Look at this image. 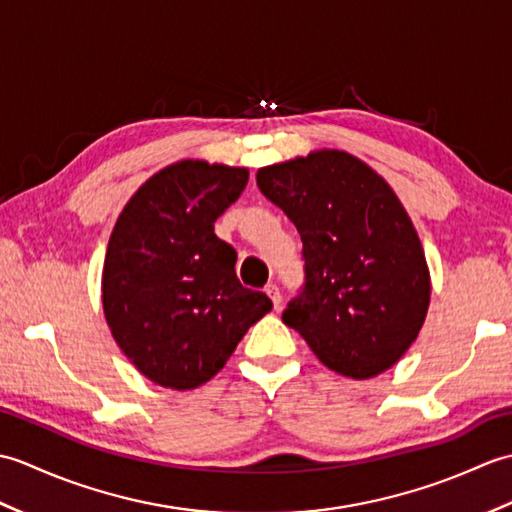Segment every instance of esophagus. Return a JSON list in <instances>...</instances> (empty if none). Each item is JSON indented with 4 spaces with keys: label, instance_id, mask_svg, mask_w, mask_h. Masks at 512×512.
Listing matches in <instances>:
<instances>
[{
    "label": "esophagus",
    "instance_id": "esophagus-1",
    "mask_svg": "<svg viewBox=\"0 0 512 512\" xmlns=\"http://www.w3.org/2000/svg\"><path fill=\"white\" fill-rule=\"evenodd\" d=\"M264 290H266V295L273 299V306L279 310L281 308V290H279V286L277 284H268Z\"/></svg>",
    "mask_w": 512,
    "mask_h": 512
}]
</instances>
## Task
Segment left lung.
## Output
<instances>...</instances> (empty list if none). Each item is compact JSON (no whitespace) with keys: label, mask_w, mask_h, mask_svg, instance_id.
<instances>
[{"label":"left lung","mask_w":512,"mask_h":512,"mask_svg":"<svg viewBox=\"0 0 512 512\" xmlns=\"http://www.w3.org/2000/svg\"><path fill=\"white\" fill-rule=\"evenodd\" d=\"M257 187L303 242V286L281 319L332 372H385L416 341L431 297L418 233L396 193L336 149L259 169Z\"/></svg>","instance_id":"left-lung-1"}]
</instances>
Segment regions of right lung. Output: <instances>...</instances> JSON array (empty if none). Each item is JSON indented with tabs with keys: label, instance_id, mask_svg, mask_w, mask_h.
Segmentation results:
<instances>
[{
	"label": "right lung",
	"instance_id": "add662e5",
	"mask_svg": "<svg viewBox=\"0 0 512 512\" xmlns=\"http://www.w3.org/2000/svg\"><path fill=\"white\" fill-rule=\"evenodd\" d=\"M246 182V169L182 160L118 215L103 268L105 319L138 372L162 387L206 383L273 310L264 292L239 284L235 248L213 226Z\"/></svg>",
	"mask_w": 512,
	"mask_h": 512
}]
</instances>
